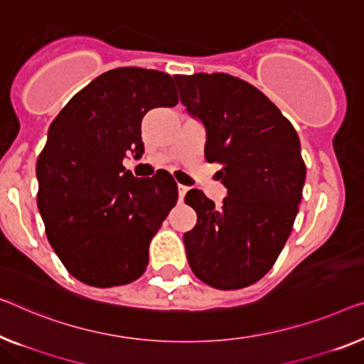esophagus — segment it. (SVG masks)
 I'll list each match as a JSON object with an SVG mask.
<instances>
[{"label": "esophagus", "instance_id": "obj_1", "mask_svg": "<svg viewBox=\"0 0 364 364\" xmlns=\"http://www.w3.org/2000/svg\"><path fill=\"white\" fill-rule=\"evenodd\" d=\"M188 186H183V184H178V199L181 200H184V196H186V193H188Z\"/></svg>", "mask_w": 364, "mask_h": 364}]
</instances>
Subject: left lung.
Listing matches in <instances>:
<instances>
[{"instance_id":"left-lung-1","label":"left lung","mask_w":364,"mask_h":364,"mask_svg":"<svg viewBox=\"0 0 364 364\" xmlns=\"http://www.w3.org/2000/svg\"><path fill=\"white\" fill-rule=\"evenodd\" d=\"M183 106L205 129V160L227 188L222 205L199 189L184 203L198 224L184 234L193 273L215 289L262 279L299 210L306 165L292 124L262 91L227 73L175 75Z\"/></svg>"}]
</instances>
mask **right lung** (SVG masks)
I'll use <instances>...</instances> for the list:
<instances>
[{"mask_svg":"<svg viewBox=\"0 0 364 364\" xmlns=\"http://www.w3.org/2000/svg\"><path fill=\"white\" fill-rule=\"evenodd\" d=\"M178 105L168 73L137 67L100 75L48 127L37 160L46 234L72 276L95 287L129 284L149 264V245L178 199L170 173L135 178L122 160L144 154L142 119Z\"/></svg>","mask_w":364,"mask_h":364,"instance_id":"obj_1","label":"right lung"}]
</instances>
